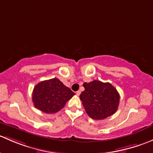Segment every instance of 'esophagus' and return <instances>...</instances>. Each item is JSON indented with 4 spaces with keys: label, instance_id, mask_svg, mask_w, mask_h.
<instances>
[{
    "label": "esophagus",
    "instance_id": "1",
    "mask_svg": "<svg viewBox=\"0 0 153 153\" xmlns=\"http://www.w3.org/2000/svg\"><path fill=\"white\" fill-rule=\"evenodd\" d=\"M76 95H78V96H79V95H81V91H77V92H76Z\"/></svg>",
    "mask_w": 153,
    "mask_h": 153
}]
</instances>
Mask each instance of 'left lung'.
<instances>
[{"label":"left lung","instance_id":"1","mask_svg":"<svg viewBox=\"0 0 153 153\" xmlns=\"http://www.w3.org/2000/svg\"><path fill=\"white\" fill-rule=\"evenodd\" d=\"M84 91L80 95L86 112L95 120H103L118 109L120 95L109 83L93 81L83 84Z\"/></svg>","mask_w":153,"mask_h":153}]
</instances>
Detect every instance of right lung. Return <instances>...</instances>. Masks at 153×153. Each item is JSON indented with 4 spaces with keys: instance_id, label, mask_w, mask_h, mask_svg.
<instances>
[{
    "instance_id": "add662e5",
    "label": "right lung",
    "mask_w": 153,
    "mask_h": 153,
    "mask_svg": "<svg viewBox=\"0 0 153 153\" xmlns=\"http://www.w3.org/2000/svg\"><path fill=\"white\" fill-rule=\"evenodd\" d=\"M75 95L58 78L41 81L34 87L32 101L35 108L45 113H55Z\"/></svg>"
}]
</instances>
